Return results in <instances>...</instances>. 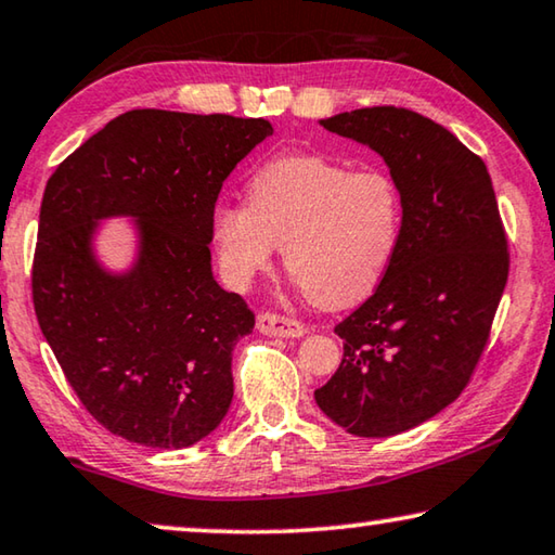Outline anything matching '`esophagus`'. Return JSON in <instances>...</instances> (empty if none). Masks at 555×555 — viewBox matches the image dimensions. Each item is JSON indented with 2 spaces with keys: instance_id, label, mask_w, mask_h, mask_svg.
I'll list each match as a JSON object with an SVG mask.
<instances>
[{
  "instance_id": "34e87169",
  "label": "esophagus",
  "mask_w": 555,
  "mask_h": 555,
  "mask_svg": "<svg viewBox=\"0 0 555 555\" xmlns=\"http://www.w3.org/2000/svg\"><path fill=\"white\" fill-rule=\"evenodd\" d=\"M258 332L266 334V337H280V339H297L305 334V326L297 320H289L283 314H258Z\"/></svg>"
}]
</instances>
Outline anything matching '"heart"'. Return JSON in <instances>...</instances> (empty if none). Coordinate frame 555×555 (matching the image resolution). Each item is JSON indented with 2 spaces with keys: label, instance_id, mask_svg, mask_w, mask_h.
I'll return each instance as SVG.
<instances>
[{
  "label": "heart",
  "instance_id": "obj_1",
  "mask_svg": "<svg viewBox=\"0 0 555 555\" xmlns=\"http://www.w3.org/2000/svg\"><path fill=\"white\" fill-rule=\"evenodd\" d=\"M403 225V192L390 171L353 169L324 154H283L253 171L245 204L214 206L211 248L223 283L245 289L283 243L299 289L341 310L384 283Z\"/></svg>",
  "mask_w": 555,
  "mask_h": 555
}]
</instances>
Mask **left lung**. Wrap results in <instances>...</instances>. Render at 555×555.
Segmentation results:
<instances>
[{"mask_svg": "<svg viewBox=\"0 0 555 555\" xmlns=\"http://www.w3.org/2000/svg\"><path fill=\"white\" fill-rule=\"evenodd\" d=\"M374 150L403 192L393 268L337 324L344 357L314 401L357 438H388L448 408L467 386L502 299L508 253L485 162L455 134L403 107L320 120Z\"/></svg>", "mask_w": 555, "mask_h": 555, "instance_id": "obj_1", "label": "left lung"}]
</instances>
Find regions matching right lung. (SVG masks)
Instances as JSON below:
<instances>
[{
    "label": "right lung",
    "mask_w": 555,
    "mask_h": 555,
    "mask_svg": "<svg viewBox=\"0 0 555 555\" xmlns=\"http://www.w3.org/2000/svg\"><path fill=\"white\" fill-rule=\"evenodd\" d=\"M270 134L262 117L130 111L49 179L36 320L86 411L125 440L181 450L229 413L233 347L256 317L214 280L211 211L235 165ZM111 217H130L135 231L120 271L94 253Z\"/></svg>",
    "instance_id": "obj_1"
}]
</instances>
